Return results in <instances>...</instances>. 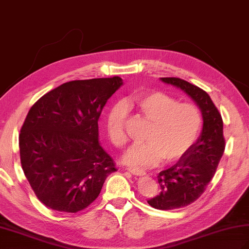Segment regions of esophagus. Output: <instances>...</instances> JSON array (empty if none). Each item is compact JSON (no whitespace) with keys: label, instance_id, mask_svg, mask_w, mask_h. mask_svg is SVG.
Instances as JSON below:
<instances>
[{"label":"esophagus","instance_id":"obj_1","mask_svg":"<svg viewBox=\"0 0 249 249\" xmlns=\"http://www.w3.org/2000/svg\"><path fill=\"white\" fill-rule=\"evenodd\" d=\"M127 170L129 171L130 174H132L133 176H139V177H142V176H145L146 173L144 170H141V169H138V168H132V167H128L127 168Z\"/></svg>","mask_w":249,"mask_h":249}]
</instances>
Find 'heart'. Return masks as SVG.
<instances>
[{"label":"heart","instance_id":"obj_1","mask_svg":"<svg viewBox=\"0 0 249 249\" xmlns=\"http://www.w3.org/2000/svg\"><path fill=\"white\" fill-rule=\"evenodd\" d=\"M135 102L144 118L151 122L146 141L127 150L123 160L132 167H152L163 158L167 162L181 159L196 141L203 125L202 113L191 103L179 101L164 92L137 95ZM127 105L120 101L107 117V133L111 143L124 148L128 143L125 130Z\"/></svg>","mask_w":249,"mask_h":249}]
</instances>
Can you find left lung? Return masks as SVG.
Instances as JSON below:
<instances>
[{
  "instance_id": "left-lung-1",
  "label": "left lung",
  "mask_w": 249,
  "mask_h": 249,
  "mask_svg": "<svg viewBox=\"0 0 249 249\" xmlns=\"http://www.w3.org/2000/svg\"><path fill=\"white\" fill-rule=\"evenodd\" d=\"M161 80L185 91L203 116V129L197 141L173 167L159 174L161 193L148 201L156 209L171 210L189 205L205 191L224 152L225 138L221 113L206 91L179 78Z\"/></svg>"
}]
</instances>
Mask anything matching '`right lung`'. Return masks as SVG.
<instances>
[{"label": "right lung", "mask_w": 249, "mask_h": 249, "mask_svg": "<svg viewBox=\"0 0 249 249\" xmlns=\"http://www.w3.org/2000/svg\"><path fill=\"white\" fill-rule=\"evenodd\" d=\"M120 76L74 80L31 106L18 136L24 175L37 199L75 213L97 199L116 165L99 143L98 121Z\"/></svg>", "instance_id": "add662e5"}]
</instances>
